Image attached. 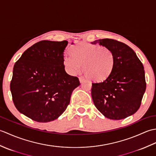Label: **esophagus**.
Here are the masks:
<instances>
[{
  "label": "esophagus",
  "mask_w": 156,
  "mask_h": 156,
  "mask_svg": "<svg viewBox=\"0 0 156 156\" xmlns=\"http://www.w3.org/2000/svg\"><path fill=\"white\" fill-rule=\"evenodd\" d=\"M79 80H80V83H82V82H84L85 81V79L83 77H80L79 78Z\"/></svg>",
  "instance_id": "1"
}]
</instances>
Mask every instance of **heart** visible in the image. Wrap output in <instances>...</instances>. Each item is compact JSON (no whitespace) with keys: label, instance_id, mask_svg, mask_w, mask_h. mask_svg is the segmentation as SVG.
I'll return each mask as SVG.
<instances>
[{"label":"heart","instance_id":"b5f03b06","mask_svg":"<svg viewBox=\"0 0 156 156\" xmlns=\"http://www.w3.org/2000/svg\"><path fill=\"white\" fill-rule=\"evenodd\" d=\"M72 55L64 57V64L69 74L83 71L90 80L101 82L106 80L115 66L114 53L110 48L80 42L70 48Z\"/></svg>","mask_w":156,"mask_h":156}]
</instances>
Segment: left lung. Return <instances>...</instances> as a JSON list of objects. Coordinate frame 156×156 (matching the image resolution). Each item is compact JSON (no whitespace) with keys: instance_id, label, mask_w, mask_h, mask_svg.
Wrapping results in <instances>:
<instances>
[{"instance_id":"left-lung-1","label":"left lung","mask_w":156,"mask_h":156,"mask_svg":"<svg viewBox=\"0 0 156 156\" xmlns=\"http://www.w3.org/2000/svg\"><path fill=\"white\" fill-rule=\"evenodd\" d=\"M110 48L115 66L108 77L92 84L91 94L95 107L105 117L121 120L133 115L141 105L146 88L144 66L127 45L111 39L91 42Z\"/></svg>"}]
</instances>
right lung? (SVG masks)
Returning a JSON list of instances; mask_svg holds the SVG:
<instances>
[{"label": "right lung", "instance_id": "1", "mask_svg": "<svg viewBox=\"0 0 156 156\" xmlns=\"http://www.w3.org/2000/svg\"><path fill=\"white\" fill-rule=\"evenodd\" d=\"M68 44L37 42L15 63L10 85L12 101L16 109L32 120L46 122L57 119L80 84L77 77L65 71L64 54Z\"/></svg>", "mask_w": 156, "mask_h": 156}]
</instances>
